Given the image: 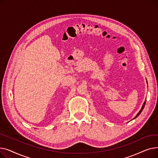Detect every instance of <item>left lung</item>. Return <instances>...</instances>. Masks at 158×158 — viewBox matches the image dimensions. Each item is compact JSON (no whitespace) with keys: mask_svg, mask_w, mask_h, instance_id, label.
<instances>
[{"mask_svg":"<svg viewBox=\"0 0 158 158\" xmlns=\"http://www.w3.org/2000/svg\"><path fill=\"white\" fill-rule=\"evenodd\" d=\"M145 102H146V100L145 101V102H144V103H143V106H142V109H141L140 110H139V111L138 113V114L136 115V117L133 118V119H132V120H134V119H135L136 118H137L138 117V116L140 114V113H142V111H143V108H144V106H145Z\"/></svg>","mask_w":158,"mask_h":158,"instance_id":"8db88e82","label":"left lung"}]
</instances>
